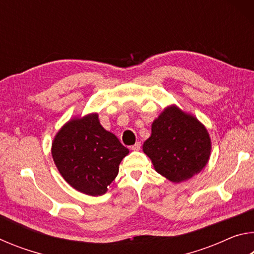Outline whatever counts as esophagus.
<instances>
[{"instance_id":"obj_1","label":"esophagus","mask_w":254,"mask_h":254,"mask_svg":"<svg viewBox=\"0 0 254 254\" xmlns=\"http://www.w3.org/2000/svg\"><path fill=\"white\" fill-rule=\"evenodd\" d=\"M131 149L134 150V151H139V150L141 149V142H136L135 144H133Z\"/></svg>"}]
</instances>
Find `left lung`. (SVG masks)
I'll list each match as a JSON object with an SVG mask.
<instances>
[{"label": "left lung", "mask_w": 254, "mask_h": 254, "mask_svg": "<svg viewBox=\"0 0 254 254\" xmlns=\"http://www.w3.org/2000/svg\"><path fill=\"white\" fill-rule=\"evenodd\" d=\"M142 149L158 174L179 184L205 168L212 142L207 128L198 119L170 105L152 122L151 135Z\"/></svg>", "instance_id": "obj_1"}]
</instances>
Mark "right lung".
Listing matches in <instances>:
<instances>
[{
  "instance_id": "1",
  "label": "right lung",
  "mask_w": 254,
  "mask_h": 254,
  "mask_svg": "<svg viewBox=\"0 0 254 254\" xmlns=\"http://www.w3.org/2000/svg\"><path fill=\"white\" fill-rule=\"evenodd\" d=\"M127 153L118 137L101 126L97 113L69 120L51 144L54 162L63 178L89 196L105 194Z\"/></svg>"
}]
</instances>
